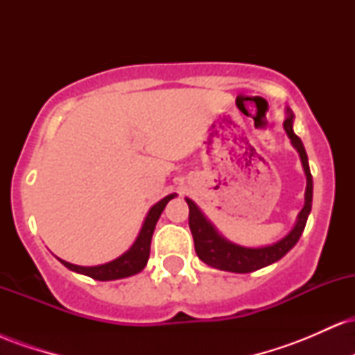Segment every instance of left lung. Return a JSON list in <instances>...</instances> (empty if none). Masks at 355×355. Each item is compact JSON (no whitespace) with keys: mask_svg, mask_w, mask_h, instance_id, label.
<instances>
[{"mask_svg":"<svg viewBox=\"0 0 355 355\" xmlns=\"http://www.w3.org/2000/svg\"><path fill=\"white\" fill-rule=\"evenodd\" d=\"M294 123V115L288 110V116L285 118L284 128L287 132L288 138H291L292 145L295 146L297 152L300 155V160H302V166L305 177H307V189H305V203L304 209L300 210L299 217H297L295 227L292 229L291 234L287 237L274 243V245L260 247V248H248V247H240L235 243L229 242L223 237H220L217 230L214 229V225L203 217V214L198 210V207L195 205L190 198H187L189 203V227L193 235V243H195V252H197L198 259L202 262H205L207 266L218 268V270H227V272H237V274H248V272L259 270V268L270 266V263L277 262L282 257L291 250L292 247L299 242L300 235L305 229V223H307V217L311 214L312 209V175L311 168H309V160L307 153L302 145V140L294 133L292 128Z\"/></svg>","mask_w":355,"mask_h":355,"instance_id":"left-lung-1","label":"left lung"}]
</instances>
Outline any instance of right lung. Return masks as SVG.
Instances as JSON below:
<instances>
[{"mask_svg":"<svg viewBox=\"0 0 355 355\" xmlns=\"http://www.w3.org/2000/svg\"><path fill=\"white\" fill-rule=\"evenodd\" d=\"M173 197L175 195H168V197H165L164 200H160L157 205H153L152 209H150L148 215H146L145 218L144 227H141L140 230V235H138V239L135 240V243H133L128 252H125V254L118 257V259L96 267H81V266H75V263L64 262V260H61V263L73 272L88 275L95 280H116V279H125V277L138 274V272L144 270L146 262H148L150 243H152L155 225H157L158 218H160L165 205L172 200Z\"/></svg>","mask_w":355,"mask_h":355,"instance_id":"add662e5","label":"right lung"}]
</instances>
